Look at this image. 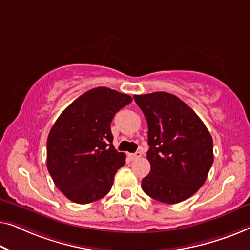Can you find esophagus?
Here are the masks:
<instances>
[{
	"instance_id": "esophagus-1",
	"label": "esophagus",
	"mask_w": 250,
	"mask_h": 250,
	"mask_svg": "<svg viewBox=\"0 0 250 250\" xmlns=\"http://www.w3.org/2000/svg\"><path fill=\"white\" fill-rule=\"evenodd\" d=\"M140 156H142V153H140V152H136V153H133V154H129V157H130V160H131V161H135L137 159H139Z\"/></svg>"
}]
</instances>
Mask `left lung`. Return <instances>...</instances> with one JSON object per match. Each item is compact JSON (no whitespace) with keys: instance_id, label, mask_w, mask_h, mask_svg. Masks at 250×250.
Wrapping results in <instances>:
<instances>
[{"instance_id":"left-lung-1","label":"left lung","mask_w":250,"mask_h":250,"mask_svg":"<svg viewBox=\"0 0 250 250\" xmlns=\"http://www.w3.org/2000/svg\"><path fill=\"white\" fill-rule=\"evenodd\" d=\"M148 125L149 174L144 192L165 204L184 202L206 181L213 139L192 108L165 91L133 96Z\"/></svg>"}]
</instances>
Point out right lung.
<instances>
[{
	"label": "right lung",
	"mask_w": 250,
	"mask_h": 250,
	"mask_svg": "<svg viewBox=\"0 0 250 250\" xmlns=\"http://www.w3.org/2000/svg\"><path fill=\"white\" fill-rule=\"evenodd\" d=\"M129 95L107 87L93 88L60 114L47 137V170L56 187L77 204L103 198L125 163L115 150L112 119L131 103Z\"/></svg>",
	"instance_id": "right-lung-1"
}]
</instances>
